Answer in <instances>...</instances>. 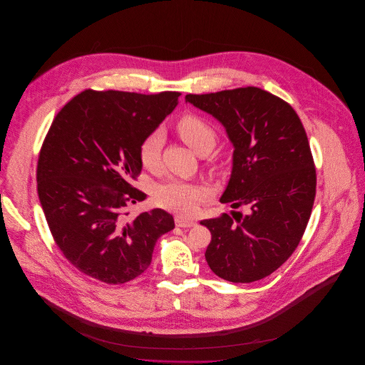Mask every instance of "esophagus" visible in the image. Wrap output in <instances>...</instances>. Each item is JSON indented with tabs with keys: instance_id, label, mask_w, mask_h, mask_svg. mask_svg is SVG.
I'll return each instance as SVG.
<instances>
[{
	"instance_id": "obj_1",
	"label": "esophagus",
	"mask_w": 365,
	"mask_h": 365,
	"mask_svg": "<svg viewBox=\"0 0 365 365\" xmlns=\"http://www.w3.org/2000/svg\"><path fill=\"white\" fill-rule=\"evenodd\" d=\"M175 225H177V227L188 229V227L195 226V222H194V220H190V218H185V217L177 215V217H175Z\"/></svg>"
}]
</instances>
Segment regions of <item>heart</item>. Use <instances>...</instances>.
Listing matches in <instances>:
<instances>
[{
	"label": "heart",
	"instance_id": "b5f03b06",
	"mask_svg": "<svg viewBox=\"0 0 365 365\" xmlns=\"http://www.w3.org/2000/svg\"><path fill=\"white\" fill-rule=\"evenodd\" d=\"M177 132L180 138L197 154H208L217 142L215 130L204 119L195 115H185L177 122ZM164 145V135L157 130L143 139L139 148V158L145 168L151 171L160 167L161 151ZM204 190L181 180H170L160 184L155 190V201L163 208L190 214L202 200Z\"/></svg>",
	"mask_w": 365,
	"mask_h": 365
}]
</instances>
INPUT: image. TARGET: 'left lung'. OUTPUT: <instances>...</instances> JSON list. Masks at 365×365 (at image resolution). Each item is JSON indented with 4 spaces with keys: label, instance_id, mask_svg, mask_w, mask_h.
<instances>
[{
    "label": "left lung",
    "instance_id": "1",
    "mask_svg": "<svg viewBox=\"0 0 365 365\" xmlns=\"http://www.w3.org/2000/svg\"><path fill=\"white\" fill-rule=\"evenodd\" d=\"M185 102L225 126L235 151L220 201L249 208L201 222L211 233L205 260L225 280H260L295 252L311 217L317 173L304 125L289 103L253 86Z\"/></svg>",
    "mask_w": 365,
    "mask_h": 365
}]
</instances>
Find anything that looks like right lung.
Instances as JSON below:
<instances>
[{
  "instance_id": "1",
  "label": "right lung",
  "mask_w": 365,
  "mask_h": 365,
  "mask_svg": "<svg viewBox=\"0 0 365 365\" xmlns=\"http://www.w3.org/2000/svg\"><path fill=\"white\" fill-rule=\"evenodd\" d=\"M178 92L85 91L56 115L38 157L37 192L53 239L82 273L109 284L148 269L175 225L161 208L126 217L145 200L132 185L143 139L178 105Z\"/></svg>"
}]
</instances>
